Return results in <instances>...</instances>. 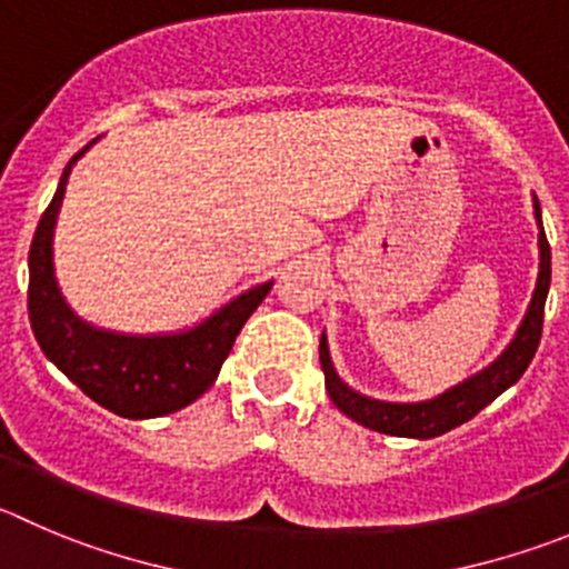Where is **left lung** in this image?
Segmentation results:
<instances>
[{"mask_svg": "<svg viewBox=\"0 0 569 569\" xmlns=\"http://www.w3.org/2000/svg\"><path fill=\"white\" fill-rule=\"evenodd\" d=\"M536 219H541L539 201H536ZM539 280H536L533 300H530L528 315H525L522 326H519L517 339L508 345L506 353H502L491 368L482 370L475 379L463 381L460 387H452V390L443 392V396L432 398V401H423V405H385V401H373V398L359 396V392H353L350 387H345L342 381H339V376L333 373L326 337H322L320 365L322 373H326V390L328 396H331L333 405L339 407V412H345L348 418L362 423V427L376 429V432L385 435H398V438H438V435L471 421L482 407L491 405L493 398L500 396V392H506L513 381L522 379L530 359H533L536 348H539L541 322H545V300H548L550 289V243L545 230L539 232Z\"/></svg>", "mask_w": 569, "mask_h": 569, "instance_id": "obj_1", "label": "left lung"}]
</instances>
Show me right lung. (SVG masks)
Listing matches in <instances>:
<instances>
[{
  "mask_svg": "<svg viewBox=\"0 0 569 569\" xmlns=\"http://www.w3.org/2000/svg\"><path fill=\"white\" fill-rule=\"evenodd\" d=\"M83 151L63 168L56 196L30 243V326L44 357L100 407L120 418L168 416L196 401L216 381L238 331L272 283L254 286L204 326L177 337H120L89 328L67 309L52 278V227L69 171Z\"/></svg>",
  "mask_w": 569,
  "mask_h": 569,
  "instance_id": "1",
  "label": "right lung"
}]
</instances>
